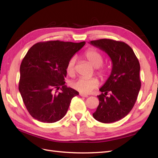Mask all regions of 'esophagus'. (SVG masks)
Here are the masks:
<instances>
[{"label":"esophagus","instance_id":"1","mask_svg":"<svg viewBox=\"0 0 158 158\" xmlns=\"http://www.w3.org/2000/svg\"><path fill=\"white\" fill-rule=\"evenodd\" d=\"M79 95L81 96V97H85V98H87V97H88V95L87 94H82V93H80Z\"/></svg>","mask_w":158,"mask_h":158}]
</instances>
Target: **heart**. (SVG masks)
Wrapping results in <instances>:
<instances>
[{
    "label": "heart",
    "instance_id": "obj_1",
    "mask_svg": "<svg viewBox=\"0 0 158 158\" xmlns=\"http://www.w3.org/2000/svg\"><path fill=\"white\" fill-rule=\"evenodd\" d=\"M85 58L95 68H98L97 73L98 75L104 78L107 74V69L101 67L103 63V56L99 52L94 49H89L84 54ZM77 58L73 56L69 59L66 64V72L70 76H73L75 73V64ZM99 85L98 80L96 78H79L71 83L73 88L82 94H89L93 89L98 88Z\"/></svg>",
    "mask_w": 158,
    "mask_h": 158
}]
</instances>
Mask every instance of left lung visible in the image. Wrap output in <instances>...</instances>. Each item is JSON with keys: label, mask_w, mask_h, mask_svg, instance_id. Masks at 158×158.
Listing matches in <instances>:
<instances>
[{"label": "left lung", "mask_w": 158, "mask_h": 158, "mask_svg": "<svg viewBox=\"0 0 158 158\" xmlns=\"http://www.w3.org/2000/svg\"><path fill=\"white\" fill-rule=\"evenodd\" d=\"M89 43L106 52L112 61L111 73L99 89V105L92 115L102 123L117 122L126 117L136 102L141 86L139 62L124 42L103 39Z\"/></svg>", "instance_id": "left-lung-1"}]
</instances>
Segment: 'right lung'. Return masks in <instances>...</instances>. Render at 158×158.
I'll return each instance as SVG.
<instances>
[{"label": "right lung", "mask_w": 158, "mask_h": 158, "mask_svg": "<svg viewBox=\"0 0 158 158\" xmlns=\"http://www.w3.org/2000/svg\"><path fill=\"white\" fill-rule=\"evenodd\" d=\"M85 44L51 41L32 46L20 65L19 91L31 115L43 123L63 118L79 92L65 84L69 59ZM60 89L61 92H58Z\"/></svg>", "instance_id": "obj_1"}]
</instances>
